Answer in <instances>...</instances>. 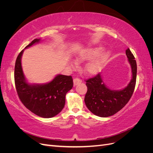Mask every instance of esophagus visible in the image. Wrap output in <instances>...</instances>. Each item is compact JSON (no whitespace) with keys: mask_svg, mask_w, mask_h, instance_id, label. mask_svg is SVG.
I'll return each mask as SVG.
<instances>
[{"mask_svg":"<svg viewBox=\"0 0 153 153\" xmlns=\"http://www.w3.org/2000/svg\"><path fill=\"white\" fill-rule=\"evenodd\" d=\"M81 82H82V80L79 79L78 78H74V79H73V84H74V85H75V86L78 85V84H80Z\"/></svg>","mask_w":153,"mask_h":153,"instance_id":"1","label":"esophagus"}]
</instances>
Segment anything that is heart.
I'll return each instance as SVG.
<instances>
[{
    "instance_id": "1",
    "label": "heart",
    "mask_w": 153,
    "mask_h": 153,
    "mask_svg": "<svg viewBox=\"0 0 153 153\" xmlns=\"http://www.w3.org/2000/svg\"><path fill=\"white\" fill-rule=\"evenodd\" d=\"M103 48L101 47H96L82 50L80 53L78 54L76 57V62L78 63H84L85 62L91 61L95 58L92 61L85 64L84 68V71L87 75L92 76L98 73L102 68L104 63L106 61L110 56V52L105 51L101 53ZM71 66L73 69H76L78 66L75 62L71 63Z\"/></svg>"
}]
</instances>
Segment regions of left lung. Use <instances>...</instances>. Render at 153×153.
<instances>
[{
    "mask_svg": "<svg viewBox=\"0 0 153 153\" xmlns=\"http://www.w3.org/2000/svg\"><path fill=\"white\" fill-rule=\"evenodd\" d=\"M126 54L131 68L132 78L124 89L110 90L103 83L100 73L85 81L87 91L84 98L85 103L94 115L101 117L113 115L121 110L132 96L136 84L137 62L129 48L126 50Z\"/></svg>",
    "mask_w": 153,
    "mask_h": 153,
    "instance_id": "obj_1",
    "label": "left lung"
}]
</instances>
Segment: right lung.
<instances>
[{
	"instance_id": "add662e5",
	"label": "right lung",
	"mask_w": 153,
	"mask_h": 153,
	"mask_svg": "<svg viewBox=\"0 0 153 153\" xmlns=\"http://www.w3.org/2000/svg\"><path fill=\"white\" fill-rule=\"evenodd\" d=\"M35 39L25 47L39 43ZM24 50L16 60L15 83L18 97L25 107L32 113L43 118L53 117L60 113L65 105L66 94L73 85L71 76L58 75L45 84H30L23 73L21 59Z\"/></svg>"
}]
</instances>
